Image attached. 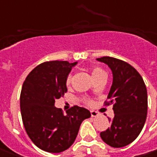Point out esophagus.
Instances as JSON below:
<instances>
[{
  "label": "esophagus",
  "instance_id": "1",
  "mask_svg": "<svg viewBox=\"0 0 157 157\" xmlns=\"http://www.w3.org/2000/svg\"><path fill=\"white\" fill-rule=\"evenodd\" d=\"M98 115V112H96V111H91V116L92 117H97V116Z\"/></svg>",
  "mask_w": 157,
  "mask_h": 157
}]
</instances>
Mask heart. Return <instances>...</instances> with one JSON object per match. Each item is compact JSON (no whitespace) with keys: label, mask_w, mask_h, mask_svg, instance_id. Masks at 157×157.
I'll return each instance as SVG.
<instances>
[{"label":"heart","mask_w":157,"mask_h":157,"mask_svg":"<svg viewBox=\"0 0 157 157\" xmlns=\"http://www.w3.org/2000/svg\"><path fill=\"white\" fill-rule=\"evenodd\" d=\"M92 75L93 79L95 81H98L100 78H102V77H107V74L106 72L102 70V68L100 67H95L92 70ZM72 80H73V76H72V74H69V75L66 78V85L70 86L71 84ZM88 103H90V102H87Z\"/></svg>","instance_id":"1"}]
</instances>
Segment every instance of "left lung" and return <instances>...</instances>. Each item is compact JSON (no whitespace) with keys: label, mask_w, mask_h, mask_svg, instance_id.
Masks as SVG:
<instances>
[{"label":"left lung","mask_w":157,"mask_h":157,"mask_svg":"<svg viewBox=\"0 0 157 157\" xmlns=\"http://www.w3.org/2000/svg\"><path fill=\"white\" fill-rule=\"evenodd\" d=\"M97 60L108 65L113 73V84L107 105L113 104L111 126L100 136L106 144L120 148L138 137L147 115V90L141 75L133 66L121 59L104 56Z\"/></svg>","instance_id":"left-lung-1"}]
</instances>
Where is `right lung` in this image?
I'll return each instance as SVG.
<instances>
[{
    "mask_svg": "<svg viewBox=\"0 0 157 157\" xmlns=\"http://www.w3.org/2000/svg\"><path fill=\"white\" fill-rule=\"evenodd\" d=\"M77 62L48 61L30 72L23 82L20 109L27 134L43 151L59 153L74 143L89 110L74 106L66 114L55 107L56 99L67 92L66 78Z\"/></svg>",
    "mask_w": 157,
    "mask_h": 157,
    "instance_id": "add662e5",
    "label": "right lung"
}]
</instances>
